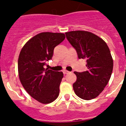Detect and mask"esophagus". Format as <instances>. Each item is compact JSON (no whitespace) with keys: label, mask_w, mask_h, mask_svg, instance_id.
Instances as JSON below:
<instances>
[{"label":"esophagus","mask_w":126,"mask_h":126,"mask_svg":"<svg viewBox=\"0 0 126 126\" xmlns=\"http://www.w3.org/2000/svg\"><path fill=\"white\" fill-rule=\"evenodd\" d=\"M69 73H70L69 71H66V70H65V71H64V74H69Z\"/></svg>","instance_id":"esophagus-1"}]
</instances>
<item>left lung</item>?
Segmentation results:
<instances>
[{
	"mask_svg": "<svg viewBox=\"0 0 126 126\" xmlns=\"http://www.w3.org/2000/svg\"><path fill=\"white\" fill-rule=\"evenodd\" d=\"M65 35L79 59H85L87 62V71L74 72L77 77L73 84L74 93L86 100L95 98L103 92L112 75L113 62L109 47L103 39L86 31H72Z\"/></svg>",
	"mask_w": 126,
	"mask_h": 126,
	"instance_id": "left-lung-1",
	"label": "left lung"
}]
</instances>
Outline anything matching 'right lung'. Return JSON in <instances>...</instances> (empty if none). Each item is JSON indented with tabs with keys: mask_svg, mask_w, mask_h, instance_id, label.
<instances>
[{
	"mask_svg": "<svg viewBox=\"0 0 126 126\" xmlns=\"http://www.w3.org/2000/svg\"><path fill=\"white\" fill-rule=\"evenodd\" d=\"M64 33L43 32L30 39L18 59L19 80L27 93L38 102L47 104L56 100L64 76L62 72L44 68L52 59L54 48L65 39Z\"/></svg>",
	"mask_w": 126,
	"mask_h": 126,
	"instance_id": "right-lung-1",
	"label": "right lung"
}]
</instances>
